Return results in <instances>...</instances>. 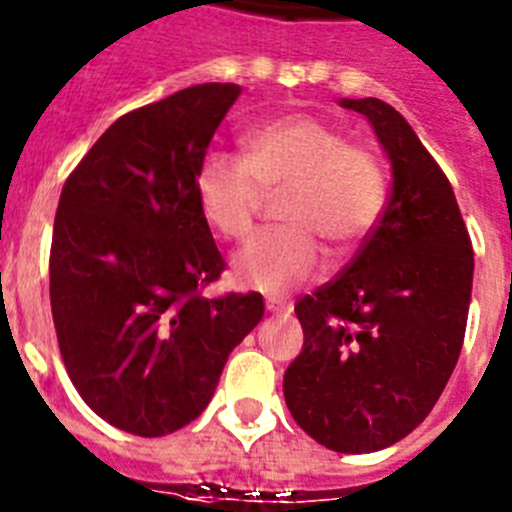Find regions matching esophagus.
Segmentation results:
<instances>
[{
    "label": "esophagus",
    "instance_id": "34e87169",
    "mask_svg": "<svg viewBox=\"0 0 512 512\" xmlns=\"http://www.w3.org/2000/svg\"><path fill=\"white\" fill-rule=\"evenodd\" d=\"M266 310H269L271 315H289V312H292V305L282 300H266Z\"/></svg>",
    "mask_w": 512,
    "mask_h": 512
}]
</instances>
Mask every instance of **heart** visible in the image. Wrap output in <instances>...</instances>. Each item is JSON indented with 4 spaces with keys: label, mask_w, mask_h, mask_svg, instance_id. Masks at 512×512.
Wrapping results in <instances>:
<instances>
[{
    "label": "heart",
    "mask_w": 512,
    "mask_h": 512,
    "mask_svg": "<svg viewBox=\"0 0 512 512\" xmlns=\"http://www.w3.org/2000/svg\"><path fill=\"white\" fill-rule=\"evenodd\" d=\"M194 192L210 228L228 241L251 233L266 194L284 192L279 217L287 228L259 233L233 256L235 282L282 295L323 271L318 237L336 256L366 241L384 212L387 176L379 158L336 125L292 112L253 125L243 156L207 153Z\"/></svg>",
    "instance_id": "b5f03b06"
}]
</instances>
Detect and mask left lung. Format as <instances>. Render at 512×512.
<instances>
[{
  "mask_svg": "<svg viewBox=\"0 0 512 512\" xmlns=\"http://www.w3.org/2000/svg\"><path fill=\"white\" fill-rule=\"evenodd\" d=\"M341 107L372 122L392 194L351 264L295 305L305 343L284 372V400L325 449L372 454L415 431L449 382L474 251L449 179L408 120L374 97Z\"/></svg>",
  "mask_w": 512,
  "mask_h": 512,
  "instance_id": "obj_1",
  "label": "left lung"
}]
</instances>
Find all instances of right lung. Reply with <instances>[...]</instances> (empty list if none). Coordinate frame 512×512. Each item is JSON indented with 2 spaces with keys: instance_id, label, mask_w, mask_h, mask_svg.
<instances>
[{
  "instance_id": "right-lung-1",
  "label": "right lung",
  "mask_w": 512,
  "mask_h": 512,
  "mask_svg": "<svg viewBox=\"0 0 512 512\" xmlns=\"http://www.w3.org/2000/svg\"><path fill=\"white\" fill-rule=\"evenodd\" d=\"M238 84H197L122 115L63 184L51 310L76 392L110 425L158 438L192 423L264 318L259 292L207 300L225 261L194 182Z\"/></svg>"
}]
</instances>
